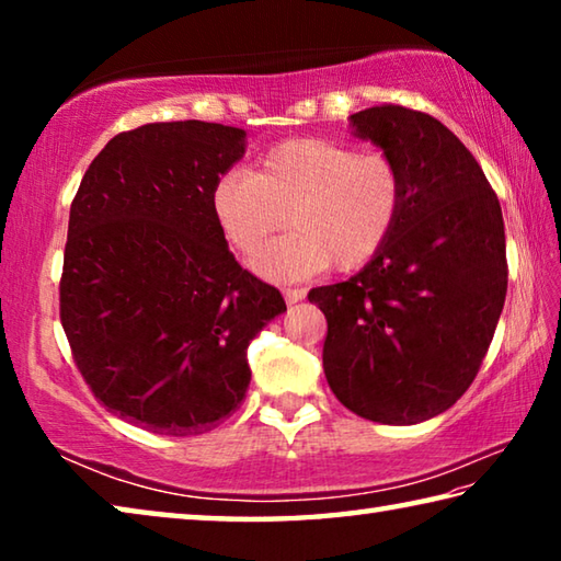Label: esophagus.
<instances>
[{"instance_id": "34e87169", "label": "esophagus", "mask_w": 561, "mask_h": 561, "mask_svg": "<svg viewBox=\"0 0 561 561\" xmlns=\"http://www.w3.org/2000/svg\"><path fill=\"white\" fill-rule=\"evenodd\" d=\"M304 297H307V291L304 289H284V299H287V304H297Z\"/></svg>"}]
</instances>
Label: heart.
<instances>
[{
  "label": "heart",
  "instance_id": "heart-1",
  "mask_svg": "<svg viewBox=\"0 0 561 561\" xmlns=\"http://www.w3.org/2000/svg\"><path fill=\"white\" fill-rule=\"evenodd\" d=\"M215 222L237 252H257L270 234L294 230L252 260L272 282L329 270H358L391 237L403 205V175L386 153H358L324 138L270 148L254 173L232 170L210 195Z\"/></svg>",
  "mask_w": 561,
  "mask_h": 561
}]
</instances>
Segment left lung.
I'll use <instances>...</instances> for the list:
<instances>
[{"label":"left lung","mask_w":561,"mask_h":561,"mask_svg":"<svg viewBox=\"0 0 561 561\" xmlns=\"http://www.w3.org/2000/svg\"><path fill=\"white\" fill-rule=\"evenodd\" d=\"M403 175L381 252L354 277L309 291L324 311V374L348 411L415 425L458 401L505 307V222L478 160L428 113L374 106L348 118Z\"/></svg>","instance_id":"8db88e82"}]
</instances>
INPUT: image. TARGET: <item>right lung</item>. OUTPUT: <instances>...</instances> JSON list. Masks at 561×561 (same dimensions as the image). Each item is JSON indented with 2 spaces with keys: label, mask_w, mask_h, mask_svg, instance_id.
<instances>
[{
  "label": "right lung",
  "mask_w": 561,
  "mask_h": 561,
  "mask_svg": "<svg viewBox=\"0 0 561 561\" xmlns=\"http://www.w3.org/2000/svg\"><path fill=\"white\" fill-rule=\"evenodd\" d=\"M244 148L222 123H148L108 140L71 203L61 327L93 396L150 433L201 435L230 415L252 378L247 346L287 311L213 215Z\"/></svg>",
  "instance_id": "1"
}]
</instances>
